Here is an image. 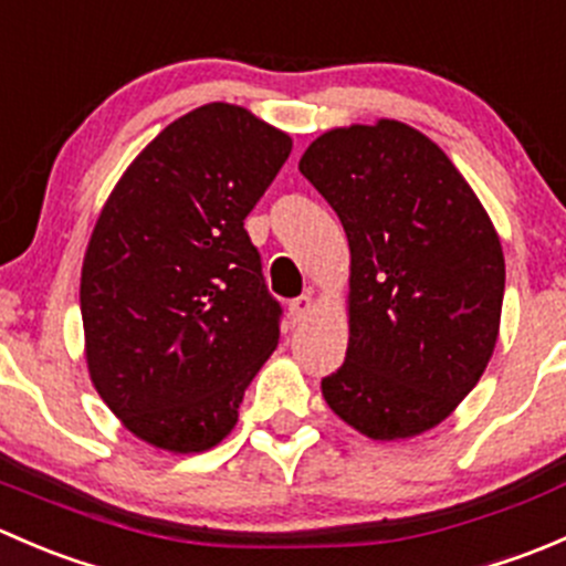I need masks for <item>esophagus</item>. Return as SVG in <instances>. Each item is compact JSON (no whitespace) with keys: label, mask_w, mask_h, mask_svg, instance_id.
Listing matches in <instances>:
<instances>
[{"label":"esophagus","mask_w":566,"mask_h":566,"mask_svg":"<svg viewBox=\"0 0 566 566\" xmlns=\"http://www.w3.org/2000/svg\"><path fill=\"white\" fill-rule=\"evenodd\" d=\"M312 310H315L312 295H298V298L290 301V315H293V319H304L306 315H312Z\"/></svg>","instance_id":"obj_1"}]
</instances>
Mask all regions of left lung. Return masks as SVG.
I'll list each match as a JSON object with an SVG mask.
<instances>
[{
    "mask_svg": "<svg viewBox=\"0 0 566 566\" xmlns=\"http://www.w3.org/2000/svg\"><path fill=\"white\" fill-rule=\"evenodd\" d=\"M301 175L350 247V342L323 378L342 421L373 441L441 424L479 384L504 304V251L447 153L397 119L317 136Z\"/></svg>",
    "mask_w": 566,
    "mask_h": 566,
    "instance_id": "obj_1",
    "label": "left lung"
}]
</instances>
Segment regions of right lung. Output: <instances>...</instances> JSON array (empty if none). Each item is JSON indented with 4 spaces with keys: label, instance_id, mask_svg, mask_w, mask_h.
<instances>
[{
    "label": "right lung",
    "instance_id": "right-lung-1",
    "mask_svg": "<svg viewBox=\"0 0 566 566\" xmlns=\"http://www.w3.org/2000/svg\"><path fill=\"white\" fill-rule=\"evenodd\" d=\"M290 150L249 108L205 104L134 158L95 221L78 293L90 378L150 447L224 441L276 350L282 306L243 219Z\"/></svg>",
    "mask_w": 566,
    "mask_h": 566
}]
</instances>
